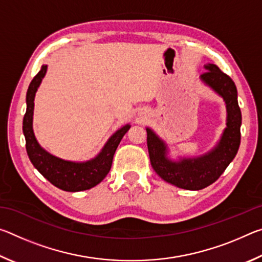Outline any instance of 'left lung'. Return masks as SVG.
I'll return each instance as SVG.
<instances>
[{
    "label": "left lung",
    "instance_id": "obj_1",
    "mask_svg": "<svg viewBox=\"0 0 262 262\" xmlns=\"http://www.w3.org/2000/svg\"><path fill=\"white\" fill-rule=\"evenodd\" d=\"M207 72L201 82L223 98L227 107V127L220 141L208 151L196 157H168V147L151 128L147 127L150 163L156 173L166 183L179 188L199 190L211 185L233 161L241 144L242 112L238 105L237 88L227 74L216 64H205Z\"/></svg>",
    "mask_w": 262,
    "mask_h": 262
}]
</instances>
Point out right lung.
<instances>
[{"label":"right lung","instance_id":"add662e5","mask_svg":"<svg viewBox=\"0 0 262 262\" xmlns=\"http://www.w3.org/2000/svg\"><path fill=\"white\" fill-rule=\"evenodd\" d=\"M47 72L43 64L40 72L31 81L26 92V112L23 119V133L26 141V152L33 166L53 184L66 192H81L98 185L111 170L115 150L130 128L129 123L122 126L106 142L96 157L85 162L66 161L46 151L38 143L33 132L34 97Z\"/></svg>","mask_w":262,"mask_h":262}]
</instances>
